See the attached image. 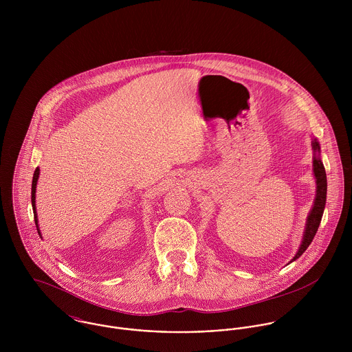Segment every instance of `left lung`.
<instances>
[{"instance_id":"left-lung-1","label":"left lung","mask_w":352,"mask_h":352,"mask_svg":"<svg viewBox=\"0 0 352 352\" xmlns=\"http://www.w3.org/2000/svg\"><path fill=\"white\" fill-rule=\"evenodd\" d=\"M311 149L314 151V155H313V173H314L316 184H317L316 198H314V203H313V208L310 210V212L307 215V221H306V228H305V232H303L301 247H300V250L296 253V256L293 257L292 261L297 260L302 253L307 250L310 243L313 241V239L316 236V232H317V229L320 226V222H321V218H322V212H324V208H325V203H327V173H325L324 164L320 160V155L316 154V153H320V144L317 142L316 138L311 141Z\"/></svg>"}]
</instances>
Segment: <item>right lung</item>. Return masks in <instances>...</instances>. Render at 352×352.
<instances>
[{"label": "right lung", "mask_w": 352, "mask_h": 352, "mask_svg": "<svg viewBox=\"0 0 352 352\" xmlns=\"http://www.w3.org/2000/svg\"><path fill=\"white\" fill-rule=\"evenodd\" d=\"M38 179H39V168L35 169L34 172V177H32V191H31V201H32V208H34V218H35V225L38 228V233L39 232V226H38V214H36V206H35V194H36V184H38Z\"/></svg>", "instance_id": "obj_1"}]
</instances>
